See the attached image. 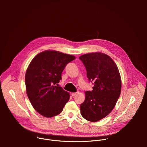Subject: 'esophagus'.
Masks as SVG:
<instances>
[{
    "mask_svg": "<svg viewBox=\"0 0 147 147\" xmlns=\"http://www.w3.org/2000/svg\"><path fill=\"white\" fill-rule=\"evenodd\" d=\"M79 92H74V93H71V95L72 96H75V95H76L77 94H78Z\"/></svg>",
    "mask_w": 147,
    "mask_h": 147,
    "instance_id": "1",
    "label": "esophagus"
}]
</instances>
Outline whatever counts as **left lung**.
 Wrapping results in <instances>:
<instances>
[{"mask_svg": "<svg viewBox=\"0 0 147 147\" xmlns=\"http://www.w3.org/2000/svg\"><path fill=\"white\" fill-rule=\"evenodd\" d=\"M79 59L85 66L88 80L94 87L86 92L84 102L80 105L82 116L90 121H97L108 115L120 96L121 82L118 68L107 55L91 53Z\"/></svg>", "mask_w": 147, "mask_h": 147, "instance_id": "obj_1", "label": "left lung"}]
</instances>
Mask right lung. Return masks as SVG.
Returning <instances> with one entry per match:
<instances>
[{
  "label": "right lung",
  "instance_id": "obj_1",
  "mask_svg": "<svg viewBox=\"0 0 147 147\" xmlns=\"http://www.w3.org/2000/svg\"><path fill=\"white\" fill-rule=\"evenodd\" d=\"M73 55L55 51L38 54L31 61L26 73L27 94L34 109L47 117L60 114L70 99V94L57 83Z\"/></svg>",
  "mask_w": 147,
  "mask_h": 147
}]
</instances>
